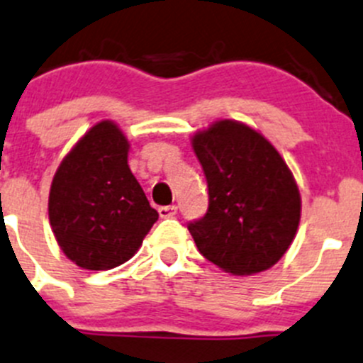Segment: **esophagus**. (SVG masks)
Masks as SVG:
<instances>
[{"instance_id": "obj_1", "label": "esophagus", "mask_w": 363, "mask_h": 363, "mask_svg": "<svg viewBox=\"0 0 363 363\" xmlns=\"http://www.w3.org/2000/svg\"><path fill=\"white\" fill-rule=\"evenodd\" d=\"M176 206L174 205H169V206H160V208H158V216L162 217V219H167V217H172V216H176Z\"/></svg>"}]
</instances>
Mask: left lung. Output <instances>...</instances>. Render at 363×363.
<instances>
[{
  "instance_id": "8db88e82",
  "label": "left lung",
  "mask_w": 363,
  "mask_h": 363,
  "mask_svg": "<svg viewBox=\"0 0 363 363\" xmlns=\"http://www.w3.org/2000/svg\"><path fill=\"white\" fill-rule=\"evenodd\" d=\"M208 185L205 217L189 224L199 253L237 276L257 274L287 253L301 196L276 147L247 124L220 119L192 135Z\"/></svg>"
}]
</instances>
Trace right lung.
<instances>
[{
    "label": "right lung",
    "instance_id": "obj_1",
    "mask_svg": "<svg viewBox=\"0 0 363 363\" xmlns=\"http://www.w3.org/2000/svg\"><path fill=\"white\" fill-rule=\"evenodd\" d=\"M130 143L99 121L58 165L50 189L51 230L78 267L106 271L128 262L158 219L128 165Z\"/></svg>",
    "mask_w": 363,
    "mask_h": 363
}]
</instances>
